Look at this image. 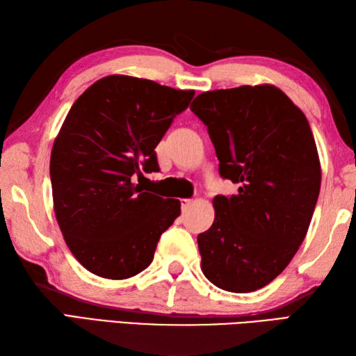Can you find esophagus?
I'll return each mask as SVG.
<instances>
[{"mask_svg": "<svg viewBox=\"0 0 356 356\" xmlns=\"http://www.w3.org/2000/svg\"><path fill=\"white\" fill-rule=\"evenodd\" d=\"M191 203H193L191 199H182V200H180V205H182V211H184V213H185V211H186L188 208H190Z\"/></svg>", "mask_w": 356, "mask_h": 356, "instance_id": "34e87169", "label": "esophagus"}]
</instances>
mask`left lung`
I'll return each instance as SVG.
<instances>
[{"mask_svg":"<svg viewBox=\"0 0 356 356\" xmlns=\"http://www.w3.org/2000/svg\"><path fill=\"white\" fill-rule=\"evenodd\" d=\"M190 108L208 127L220 176L238 185L213 200V226L197 237L202 272L223 291L261 289L293 259L318 200L311 125L272 84L200 93Z\"/></svg>","mask_w":356,"mask_h":356,"instance_id":"obj_1","label":"left lung"}]
</instances>
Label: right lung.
Wrapping results in <instances>:
<instances>
[{"label": "right lung", "mask_w": 356, "mask_h": 356, "mask_svg": "<svg viewBox=\"0 0 356 356\" xmlns=\"http://www.w3.org/2000/svg\"><path fill=\"white\" fill-rule=\"evenodd\" d=\"M193 96L194 90L110 74L67 113L50 156L53 209L70 252L92 274L138 275L180 216V200L145 193L133 176L159 171L154 148Z\"/></svg>", "instance_id": "1"}]
</instances>
